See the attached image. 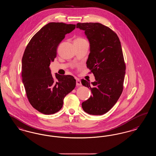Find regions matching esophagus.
I'll return each instance as SVG.
<instances>
[{
  "label": "esophagus",
  "instance_id": "1",
  "mask_svg": "<svg viewBox=\"0 0 156 156\" xmlns=\"http://www.w3.org/2000/svg\"><path fill=\"white\" fill-rule=\"evenodd\" d=\"M76 84L77 86H81L82 85L81 81L79 79H76Z\"/></svg>",
  "mask_w": 156,
  "mask_h": 156
}]
</instances>
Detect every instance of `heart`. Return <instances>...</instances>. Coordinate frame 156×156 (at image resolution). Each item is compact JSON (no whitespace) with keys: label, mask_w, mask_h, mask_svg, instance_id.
<instances>
[{"label":"heart","mask_w":156,"mask_h":156,"mask_svg":"<svg viewBox=\"0 0 156 156\" xmlns=\"http://www.w3.org/2000/svg\"><path fill=\"white\" fill-rule=\"evenodd\" d=\"M75 41H79V42H82V41H85V40L83 39H82V38H81V37H78V38H77Z\"/></svg>","instance_id":"obj_1"}]
</instances>
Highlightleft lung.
<instances>
[{
    "label": "left lung",
    "mask_w": 156,
    "mask_h": 156,
    "mask_svg": "<svg viewBox=\"0 0 156 156\" xmlns=\"http://www.w3.org/2000/svg\"><path fill=\"white\" fill-rule=\"evenodd\" d=\"M76 28L85 31L89 42L87 64L95 78L91 83L81 80L92 94L82 107L89 114L102 115L114 106L122 92L125 64L121 42L114 32L100 23H78Z\"/></svg>",
    "instance_id": "1"
}]
</instances>
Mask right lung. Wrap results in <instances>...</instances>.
<instances>
[{
	"mask_svg": "<svg viewBox=\"0 0 156 156\" xmlns=\"http://www.w3.org/2000/svg\"><path fill=\"white\" fill-rule=\"evenodd\" d=\"M75 24L50 23L32 37L22 58V80L27 98L40 112L49 115L58 112L65 96L75 87L71 75L51 74L50 62L57 56V49Z\"/></svg>",
	"mask_w": 156,
	"mask_h": 156,
	"instance_id": "obj_1",
	"label": "right lung"
}]
</instances>
